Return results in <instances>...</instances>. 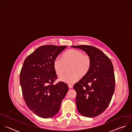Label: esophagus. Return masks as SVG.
Segmentation results:
<instances>
[{
  "instance_id": "esophagus-1",
  "label": "esophagus",
  "mask_w": 132,
  "mask_h": 132,
  "mask_svg": "<svg viewBox=\"0 0 132 132\" xmlns=\"http://www.w3.org/2000/svg\"><path fill=\"white\" fill-rule=\"evenodd\" d=\"M68 87H69V88H72L73 87V85H71V84H69L68 85Z\"/></svg>"
}]
</instances>
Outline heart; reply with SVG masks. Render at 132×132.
I'll return each instance as SVG.
<instances>
[{
	"label": "heart",
	"mask_w": 132,
	"mask_h": 132,
	"mask_svg": "<svg viewBox=\"0 0 132 132\" xmlns=\"http://www.w3.org/2000/svg\"><path fill=\"white\" fill-rule=\"evenodd\" d=\"M92 59L89 55L79 50L71 49L66 51L62 59L56 58L53 62L54 69L59 76H62L66 71L67 67L70 65V72L66 73L60 78V80L69 84L78 81L80 77L86 76L92 67Z\"/></svg>",
	"instance_id": "obj_1"
}]
</instances>
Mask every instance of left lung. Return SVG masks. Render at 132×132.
<instances>
[{"label": "left lung", "instance_id": "obj_1", "mask_svg": "<svg viewBox=\"0 0 132 132\" xmlns=\"http://www.w3.org/2000/svg\"><path fill=\"white\" fill-rule=\"evenodd\" d=\"M85 51L92 59L88 73L73 86L77 92L78 112L87 117L103 112L110 104L115 88L114 67L110 59L98 48L92 46H72Z\"/></svg>", "mask_w": 132, "mask_h": 132}]
</instances>
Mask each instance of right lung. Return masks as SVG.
I'll list each match as a JSON object with an SVG mask.
<instances>
[{
    "instance_id": "add662e5",
    "label": "right lung",
    "mask_w": 132,
    "mask_h": 132,
    "mask_svg": "<svg viewBox=\"0 0 132 132\" xmlns=\"http://www.w3.org/2000/svg\"><path fill=\"white\" fill-rule=\"evenodd\" d=\"M67 47L42 46L24 61L19 78L23 98L28 108L40 117L56 115L68 90L67 84L63 82L53 84L57 79L54 61Z\"/></svg>"
}]
</instances>
